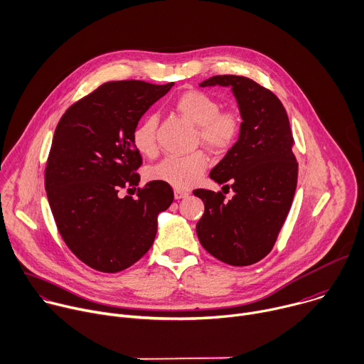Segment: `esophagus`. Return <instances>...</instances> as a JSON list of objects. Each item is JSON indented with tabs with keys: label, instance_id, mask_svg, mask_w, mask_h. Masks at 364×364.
<instances>
[{
	"label": "esophagus",
	"instance_id": "34e87169",
	"mask_svg": "<svg viewBox=\"0 0 364 364\" xmlns=\"http://www.w3.org/2000/svg\"><path fill=\"white\" fill-rule=\"evenodd\" d=\"M173 193H175V198H176V199H182V198H186V196L189 195V192L185 191V189H175Z\"/></svg>",
	"mask_w": 364,
	"mask_h": 364
}]
</instances>
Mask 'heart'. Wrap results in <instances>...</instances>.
<instances>
[{"instance_id": "obj_1", "label": "heart", "mask_w": 364, "mask_h": 364, "mask_svg": "<svg viewBox=\"0 0 364 364\" xmlns=\"http://www.w3.org/2000/svg\"><path fill=\"white\" fill-rule=\"evenodd\" d=\"M176 110L198 126L196 140L202 141L213 152L231 149L242 132V116L235 109L221 110L216 97L202 90H188L175 102ZM158 119L155 114L143 117L133 129L132 141L136 151L144 156H154L158 152L156 139ZM208 156L196 151L183 156H166L149 169V178L173 186L175 189H188L206 171Z\"/></svg>"}]
</instances>
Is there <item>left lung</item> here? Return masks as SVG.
I'll list each match as a JSON object with an SVG mask.
<instances>
[{
  "mask_svg": "<svg viewBox=\"0 0 364 364\" xmlns=\"http://www.w3.org/2000/svg\"><path fill=\"white\" fill-rule=\"evenodd\" d=\"M231 86L242 116L238 141L209 173L235 192L195 189L205 212L196 224L200 245L216 259L245 267L267 257L285 223L297 188L293 130L281 100L244 76H213L200 83Z\"/></svg>",
  "mask_w": 364,
  "mask_h": 364,
  "instance_id": "obj_1",
  "label": "left lung"
}]
</instances>
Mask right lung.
<instances>
[{
	"label": "right lung",
	"mask_w": 364,
	"mask_h": 364,
	"mask_svg": "<svg viewBox=\"0 0 364 364\" xmlns=\"http://www.w3.org/2000/svg\"><path fill=\"white\" fill-rule=\"evenodd\" d=\"M173 83L107 82L73 103L61 116L44 171L57 230L82 262L114 274L152 247L158 213L173 202L168 183L152 181L137 198H119L139 185L141 156L132 133L143 113Z\"/></svg>",
	"instance_id": "add662e5"
}]
</instances>
